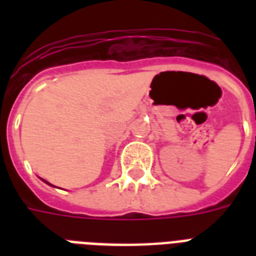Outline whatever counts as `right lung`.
Here are the masks:
<instances>
[{"instance_id":"add662e5","label":"right lung","mask_w":256,"mask_h":256,"mask_svg":"<svg viewBox=\"0 0 256 256\" xmlns=\"http://www.w3.org/2000/svg\"><path fill=\"white\" fill-rule=\"evenodd\" d=\"M46 183H48V182H46ZM49 184H50V183H49ZM52 186H53V184H52Z\"/></svg>"}]
</instances>
